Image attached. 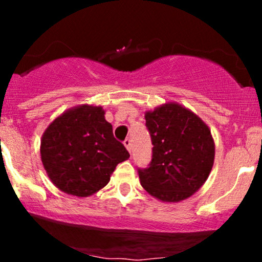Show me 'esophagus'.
Listing matches in <instances>:
<instances>
[{
    "label": "esophagus",
    "mask_w": 262,
    "mask_h": 262,
    "mask_svg": "<svg viewBox=\"0 0 262 262\" xmlns=\"http://www.w3.org/2000/svg\"><path fill=\"white\" fill-rule=\"evenodd\" d=\"M124 146L127 148L129 152H132V140L130 139H125L124 140Z\"/></svg>",
    "instance_id": "obj_1"
}]
</instances>
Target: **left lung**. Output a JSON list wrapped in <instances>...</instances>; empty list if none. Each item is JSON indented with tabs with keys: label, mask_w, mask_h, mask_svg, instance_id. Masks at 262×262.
Returning <instances> with one entry per match:
<instances>
[{
	"label": "left lung",
	"mask_w": 262,
	"mask_h": 262,
	"mask_svg": "<svg viewBox=\"0 0 262 262\" xmlns=\"http://www.w3.org/2000/svg\"><path fill=\"white\" fill-rule=\"evenodd\" d=\"M145 121L154 148L150 166L139 170L141 186L162 202L187 200L212 171L215 145L209 127L177 102L146 111Z\"/></svg>",
	"instance_id": "8db88e82"
}]
</instances>
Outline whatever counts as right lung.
Segmentation results:
<instances>
[{"label":"right lung","instance_id":"right-lung-1","mask_svg":"<svg viewBox=\"0 0 262 262\" xmlns=\"http://www.w3.org/2000/svg\"><path fill=\"white\" fill-rule=\"evenodd\" d=\"M104 110L80 104L62 112L48 125L40 139V158L55 187L76 197H89L110 182L129 152L113 137Z\"/></svg>","mask_w":262,"mask_h":262}]
</instances>
